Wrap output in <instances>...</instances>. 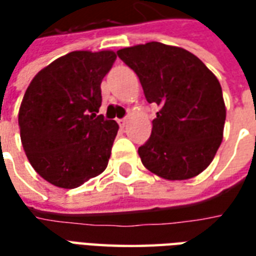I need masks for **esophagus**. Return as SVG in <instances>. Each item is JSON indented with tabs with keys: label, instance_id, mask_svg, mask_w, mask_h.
Returning <instances> with one entry per match:
<instances>
[{
	"label": "esophagus",
	"instance_id": "34e87169",
	"mask_svg": "<svg viewBox=\"0 0 256 256\" xmlns=\"http://www.w3.org/2000/svg\"><path fill=\"white\" fill-rule=\"evenodd\" d=\"M118 123H119V126H120V128H124V126H126V123H128V119H126V118L118 119Z\"/></svg>",
	"mask_w": 256,
	"mask_h": 256
}]
</instances>
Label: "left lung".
<instances>
[{
    "label": "left lung",
    "instance_id": "left-lung-1",
    "mask_svg": "<svg viewBox=\"0 0 256 256\" xmlns=\"http://www.w3.org/2000/svg\"><path fill=\"white\" fill-rule=\"evenodd\" d=\"M116 54L137 74L146 101L159 106L150 137L138 148L142 164L170 181L196 177L224 136L226 110L216 76L190 52L160 42Z\"/></svg>",
    "mask_w": 256,
    "mask_h": 256
}]
</instances>
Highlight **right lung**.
Returning a JSON list of instances; mask_svg holds the SVG:
<instances>
[{
  "label": "right lung",
  "instance_id": "right-lung-1",
  "mask_svg": "<svg viewBox=\"0 0 256 256\" xmlns=\"http://www.w3.org/2000/svg\"><path fill=\"white\" fill-rule=\"evenodd\" d=\"M116 54L71 52L31 80L19 111L26 155L44 180L58 188L80 186L106 170L118 123L98 115L101 80Z\"/></svg>",
  "mask_w": 256,
  "mask_h": 256
}]
</instances>
